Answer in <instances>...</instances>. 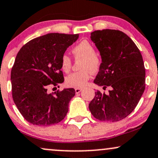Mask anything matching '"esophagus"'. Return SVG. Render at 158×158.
I'll return each instance as SVG.
<instances>
[{
	"label": "esophagus",
	"mask_w": 158,
	"mask_h": 158,
	"mask_svg": "<svg viewBox=\"0 0 158 158\" xmlns=\"http://www.w3.org/2000/svg\"><path fill=\"white\" fill-rule=\"evenodd\" d=\"M81 90H82L81 88H76L75 92H76V94H79L81 91Z\"/></svg>",
	"instance_id": "obj_1"
}]
</instances>
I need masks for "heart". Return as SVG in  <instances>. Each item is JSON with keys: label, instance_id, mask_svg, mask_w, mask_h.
I'll list each match as a JSON object with an SVG mask.
<instances>
[{"label": "heart", "instance_id": "heart-1", "mask_svg": "<svg viewBox=\"0 0 158 158\" xmlns=\"http://www.w3.org/2000/svg\"><path fill=\"white\" fill-rule=\"evenodd\" d=\"M75 59H81V71L75 72L65 79L67 86L81 88L87 85L93 73H97L100 69L102 59L95 52L94 46L88 40H83L72 49ZM61 68L65 73H68L72 68V61L68 55L64 54L61 57Z\"/></svg>", "mask_w": 158, "mask_h": 158}]
</instances>
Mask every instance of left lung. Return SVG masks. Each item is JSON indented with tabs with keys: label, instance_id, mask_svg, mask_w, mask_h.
<instances>
[{
	"label": "left lung",
	"instance_id": "obj_1",
	"mask_svg": "<svg viewBox=\"0 0 158 158\" xmlns=\"http://www.w3.org/2000/svg\"><path fill=\"white\" fill-rule=\"evenodd\" d=\"M90 39L100 52L102 64L94 83L110 87L108 94L97 90L89 104L96 119L117 122L126 118L138 104L146 88V69L142 55L122 31L96 30Z\"/></svg>",
	"mask_w": 158,
	"mask_h": 158
}]
</instances>
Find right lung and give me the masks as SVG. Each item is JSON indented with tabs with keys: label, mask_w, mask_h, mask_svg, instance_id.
<instances>
[{
	"label": "right lung",
	"mask_w": 158,
	"mask_h": 158,
	"mask_svg": "<svg viewBox=\"0 0 158 158\" xmlns=\"http://www.w3.org/2000/svg\"><path fill=\"white\" fill-rule=\"evenodd\" d=\"M79 34L49 33L20 49L11 70L13 101L23 118L35 126L56 124L64 118L73 88L48 92L64 81L61 57Z\"/></svg>",
	"instance_id": "obj_1"
}]
</instances>
